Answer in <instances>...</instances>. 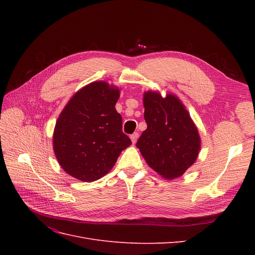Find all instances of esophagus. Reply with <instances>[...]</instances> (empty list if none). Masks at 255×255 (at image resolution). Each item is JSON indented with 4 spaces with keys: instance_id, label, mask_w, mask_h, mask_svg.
<instances>
[{
    "instance_id": "34e87169",
    "label": "esophagus",
    "mask_w": 255,
    "mask_h": 255,
    "mask_svg": "<svg viewBox=\"0 0 255 255\" xmlns=\"http://www.w3.org/2000/svg\"><path fill=\"white\" fill-rule=\"evenodd\" d=\"M129 137H130V139H132V142L135 143L137 141V139H138V137H139V134H138L137 132H135V133H133L132 135H130Z\"/></svg>"
}]
</instances>
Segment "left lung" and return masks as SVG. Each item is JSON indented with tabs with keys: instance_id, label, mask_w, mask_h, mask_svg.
Instances as JSON below:
<instances>
[{
	"instance_id": "8db88e82",
	"label": "left lung",
	"mask_w": 255,
	"mask_h": 255,
	"mask_svg": "<svg viewBox=\"0 0 255 255\" xmlns=\"http://www.w3.org/2000/svg\"><path fill=\"white\" fill-rule=\"evenodd\" d=\"M146 128L136 145L153 170L166 179L181 176L200 150L198 129L180 100L148 91L143 97Z\"/></svg>"
}]
</instances>
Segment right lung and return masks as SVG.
<instances>
[{
	"label": "right lung",
	"instance_id": "add662e5",
	"mask_svg": "<svg viewBox=\"0 0 255 255\" xmlns=\"http://www.w3.org/2000/svg\"><path fill=\"white\" fill-rule=\"evenodd\" d=\"M119 96V90L105 82L91 83L76 92L59 115L54 152L61 168L75 179L99 180L132 144L115 109Z\"/></svg>",
	"mask_w": 255,
	"mask_h": 255
}]
</instances>
